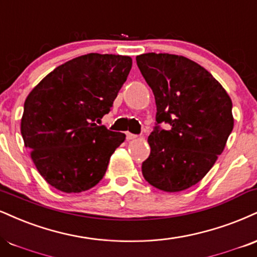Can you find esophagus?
I'll list each match as a JSON object with an SVG mask.
<instances>
[{
	"label": "esophagus",
	"mask_w": 257,
	"mask_h": 257,
	"mask_svg": "<svg viewBox=\"0 0 257 257\" xmlns=\"http://www.w3.org/2000/svg\"><path fill=\"white\" fill-rule=\"evenodd\" d=\"M138 135L135 134H132V133H126V140H134V139H137Z\"/></svg>",
	"instance_id": "obj_1"
}]
</instances>
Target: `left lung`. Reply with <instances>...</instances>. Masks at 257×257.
Returning a JSON list of instances; mask_svg holds the SVG:
<instances>
[{"label": "left lung", "mask_w": 257, "mask_h": 257, "mask_svg": "<svg viewBox=\"0 0 257 257\" xmlns=\"http://www.w3.org/2000/svg\"><path fill=\"white\" fill-rule=\"evenodd\" d=\"M138 67L152 88L157 123L148 137L150 157L142 175L157 189L177 193L207 175L226 146L233 129L232 101L208 70L184 56L139 55Z\"/></svg>", "instance_id": "8db88e82"}]
</instances>
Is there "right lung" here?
<instances>
[{
  "mask_svg": "<svg viewBox=\"0 0 257 257\" xmlns=\"http://www.w3.org/2000/svg\"><path fill=\"white\" fill-rule=\"evenodd\" d=\"M132 57L87 54L61 64L27 95L21 135L43 178L63 193L93 188L125 140L97 123L112 106Z\"/></svg>",
  "mask_w": 257,
  "mask_h": 257,
  "instance_id": "right-lung-1",
  "label": "right lung"
}]
</instances>
